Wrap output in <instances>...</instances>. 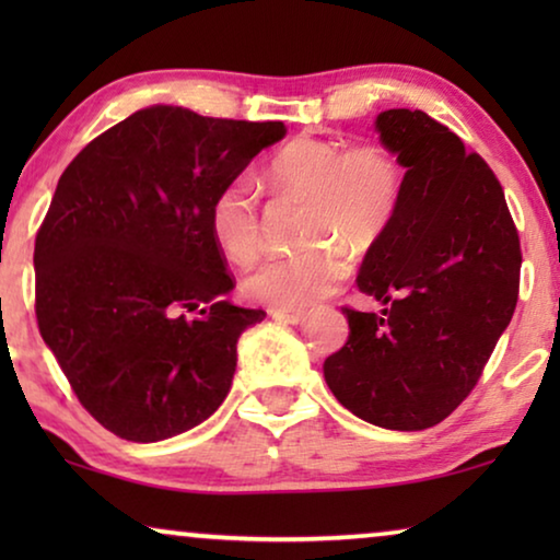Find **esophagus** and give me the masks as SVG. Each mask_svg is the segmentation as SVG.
Here are the masks:
<instances>
[{
    "instance_id": "1",
    "label": "esophagus",
    "mask_w": 560,
    "mask_h": 560,
    "mask_svg": "<svg viewBox=\"0 0 560 560\" xmlns=\"http://www.w3.org/2000/svg\"><path fill=\"white\" fill-rule=\"evenodd\" d=\"M270 316L275 320H285V324H301L308 316V311L301 308H270Z\"/></svg>"
}]
</instances>
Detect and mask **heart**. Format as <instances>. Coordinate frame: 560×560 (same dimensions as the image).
Segmentation results:
<instances>
[{
  "mask_svg": "<svg viewBox=\"0 0 560 560\" xmlns=\"http://www.w3.org/2000/svg\"><path fill=\"white\" fill-rule=\"evenodd\" d=\"M262 183L272 190L308 196L305 236L320 242L295 255H272L244 278V293L272 308H303L334 293L349 275V255L366 252L385 232L400 198L402 175L395 158L377 144L343 150L339 142L301 137L270 160ZM211 234L236 265L259 249L257 201L244 180L224 186L211 203Z\"/></svg>",
  "mask_w": 560,
  "mask_h": 560,
  "instance_id": "b5f03b06",
  "label": "heart"
}]
</instances>
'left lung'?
I'll use <instances>...</instances> for the list:
<instances>
[{"instance_id": "left-lung-1", "label": "left lung", "mask_w": 560, "mask_h": 560, "mask_svg": "<svg viewBox=\"0 0 560 560\" xmlns=\"http://www.w3.org/2000/svg\"><path fill=\"white\" fill-rule=\"evenodd\" d=\"M374 129L405 167L393 219L357 275L382 311L343 308L349 341L324 377L366 423L425 431L464 402L510 326L523 255L500 180L448 127L387 109Z\"/></svg>"}]
</instances>
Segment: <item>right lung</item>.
I'll list each match as a JSON object with an SVG mask.
<instances>
[{
  "mask_svg": "<svg viewBox=\"0 0 560 560\" xmlns=\"http://www.w3.org/2000/svg\"><path fill=\"white\" fill-rule=\"evenodd\" d=\"M282 137V121L155 104L60 175L35 240L37 326L83 408L119 439H173L229 395L236 341L265 311L226 301L211 203Z\"/></svg>",
  "mask_w": 560,
  "mask_h": 560,
  "instance_id": "right-lung-1",
  "label": "right lung"
}]
</instances>
